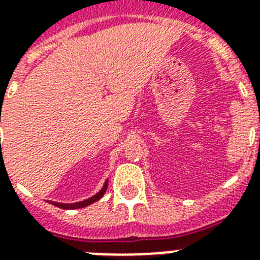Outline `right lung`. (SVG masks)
I'll return each instance as SVG.
<instances>
[{
    "mask_svg": "<svg viewBox=\"0 0 260 260\" xmlns=\"http://www.w3.org/2000/svg\"><path fill=\"white\" fill-rule=\"evenodd\" d=\"M106 189H108V182H106L105 185H104V187L101 189V191L100 193H97L94 197L89 198V200H86V201H82V202H75V204H59V202H51L52 205L58 206V208H62V209H79V208H85V206L90 205V204H93V202L98 201L100 198L105 194Z\"/></svg>",
    "mask_w": 260,
    "mask_h": 260,
    "instance_id": "right-lung-1",
    "label": "right lung"
}]
</instances>
